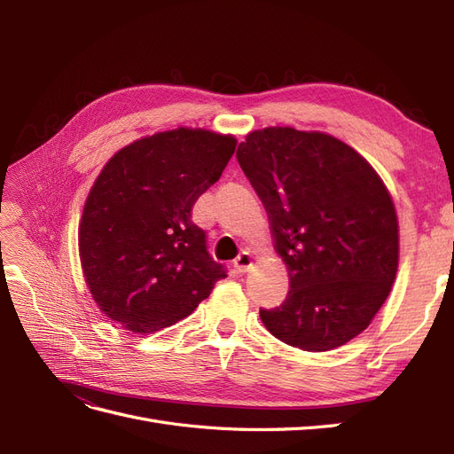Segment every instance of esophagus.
<instances>
[{
	"label": "esophagus",
	"mask_w": 454,
	"mask_h": 454,
	"mask_svg": "<svg viewBox=\"0 0 454 454\" xmlns=\"http://www.w3.org/2000/svg\"><path fill=\"white\" fill-rule=\"evenodd\" d=\"M252 265H254V261H252V255H250L248 252H242V254L235 259V263H232V267H235V270L240 272V274L248 272V270L252 269Z\"/></svg>",
	"instance_id": "34e87169"
}]
</instances>
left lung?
I'll return each mask as SVG.
<instances>
[{
  "mask_svg": "<svg viewBox=\"0 0 454 454\" xmlns=\"http://www.w3.org/2000/svg\"><path fill=\"white\" fill-rule=\"evenodd\" d=\"M240 168L263 202L290 292L259 309L290 347L325 352L373 320L397 270V217L388 189L350 145L324 132L269 127L246 136Z\"/></svg>",
  "mask_w": 454,
  "mask_h": 454,
  "instance_id": "left-lung-1",
  "label": "left lung"
}]
</instances>
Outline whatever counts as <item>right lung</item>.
I'll list each match as a JSON object with an SVG mask.
<instances>
[{"label": "right lung", "mask_w": 454, "mask_h": 454, "mask_svg": "<svg viewBox=\"0 0 454 454\" xmlns=\"http://www.w3.org/2000/svg\"><path fill=\"white\" fill-rule=\"evenodd\" d=\"M235 147L232 136L176 129L107 160L79 225L85 282L107 318L132 333L159 332L193 312L227 277L191 212Z\"/></svg>", "instance_id": "obj_1"}]
</instances>
